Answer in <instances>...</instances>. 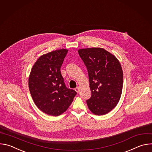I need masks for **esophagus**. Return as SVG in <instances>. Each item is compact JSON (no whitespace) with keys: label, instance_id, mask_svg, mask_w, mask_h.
<instances>
[{"label":"esophagus","instance_id":"obj_1","mask_svg":"<svg viewBox=\"0 0 152 152\" xmlns=\"http://www.w3.org/2000/svg\"><path fill=\"white\" fill-rule=\"evenodd\" d=\"M75 91H76L77 93L79 92V88L78 87V86H77V87H76V88L75 89Z\"/></svg>","mask_w":152,"mask_h":152}]
</instances>
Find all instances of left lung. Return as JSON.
I'll list each match as a JSON object with an SVG mask.
<instances>
[{
    "label": "left lung",
    "mask_w": 152,
    "mask_h": 152,
    "mask_svg": "<svg viewBox=\"0 0 152 152\" xmlns=\"http://www.w3.org/2000/svg\"><path fill=\"white\" fill-rule=\"evenodd\" d=\"M78 52L87 69L91 91L86 103L93 114L104 115L116 106L121 95L123 73L120 63L102 48L79 49Z\"/></svg>",
    "instance_id": "8db88e82"
}]
</instances>
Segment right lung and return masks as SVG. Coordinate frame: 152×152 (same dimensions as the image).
<instances>
[{
    "instance_id": "right-lung-1",
    "label": "right lung",
    "mask_w": 152,
    "mask_h": 152,
    "mask_svg": "<svg viewBox=\"0 0 152 152\" xmlns=\"http://www.w3.org/2000/svg\"><path fill=\"white\" fill-rule=\"evenodd\" d=\"M67 52V49H60L40 56L29 78V91L36 106L52 116L66 111L77 94L67 87L61 73V67Z\"/></svg>"
}]
</instances>
